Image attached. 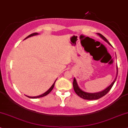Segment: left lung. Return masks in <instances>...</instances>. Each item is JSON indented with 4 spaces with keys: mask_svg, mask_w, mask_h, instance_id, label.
<instances>
[{
    "mask_svg": "<svg viewBox=\"0 0 128 128\" xmlns=\"http://www.w3.org/2000/svg\"><path fill=\"white\" fill-rule=\"evenodd\" d=\"M97 34L98 36H99L100 37L102 38L103 40L104 41H105L106 42H108V44L112 46L110 44V43L108 42V40H107L106 38L104 37L102 35V34H100V33H97ZM118 66H116V70H117V72H116V78L114 80V81L112 82V83L108 87H107L106 89L102 91H100V92H94V93H91V92H86V91H84L83 90L79 87L78 83H77L76 80L75 78H74V82H73V86H74V91L76 94L78 95L79 97H80L82 98L83 99H86V100H97V99H99L100 98L103 97L106 94H108V92L110 90L112 87L113 84H114L115 81H116V78H117V76H118Z\"/></svg>",
    "mask_w": 128,
    "mask_h": 128,
    "instance_id": "8db88e82",
    "label": "left lung"
}]
</instances>
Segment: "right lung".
I'll return each instance as SVG.
<instances>
[{"label": "right lung", "mask_w": 128, "mask_h": 128, "mask_svg": "<svg viewBox=\"0 0 128 128\" xmlns=\"http://www.w3.org/2000/svg\"><path fill=\"white\" fill-rule=\"evenodd\" d=\"M38 33H37V32H35V33H32V34H30V35H29L28 36V37H26V38L25 39H26V38H29V37H32V36H37V35H38ZM24 39V40H25ZM57 80V79L56 80V81ZM56 81H55L54 82V83L53 84V85H52V86H51V87H50L49 89L48 90H47L46 92H45L44 93H43V94H41V95H40V96H35V97H30V96H26V97H29V98H40V97H44V96H47V94H49V93L51 92L52 91V90H53V88H54V84H55V82H56Z\"/></svg>", "instance_id": "right-lung-1"}]
</instances>
